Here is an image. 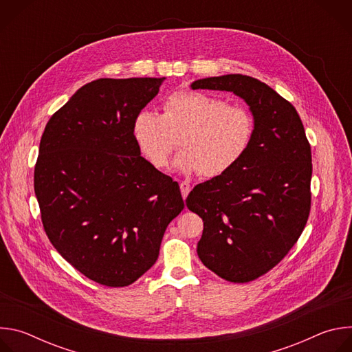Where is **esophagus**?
I'll return each instance as SVG.
<instances>
[{
	"mask_svg": "<svg viewBox=\"0 0 352 352\" xmlns=\"http://www.w3.org/2000/svg\"><path fill=\"white\" fill-rule=\"evenodd\" d=\"M179 188H181V193H182V197H184V199H186V196H188V193H189V190H190V185H189L188 182L182 181V182L179 184Z\"/></svg>",
	"mask_w": 352,
	"mask_h": 352,
	"instance_id": "esophagus-1",
	"label": "esophagus"
}]
</instances>
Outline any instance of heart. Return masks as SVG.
Returning a JSON list of instances; mask_svg holds the SVG:
<instances>
[{
  "mask_svg": "<svg viewBox=\"0 0 352 352\" xmlns=\"http://www.w3.org/2000/svg\"><path fill=\"white\" fill-rule=\"evenodd\" d=\"M133 139L142 156L157 170L174 160L178 171L206 178L221 177L248 153L255 138V118L245 106L205 91L181 90L166 98L163 114L142 110L133 120Z\"/></svg>",
  "mask_w": 352,
  "mask_h": 352,
  "instance_id": "obj_1",
  "label": "heart"
}]
</instances>
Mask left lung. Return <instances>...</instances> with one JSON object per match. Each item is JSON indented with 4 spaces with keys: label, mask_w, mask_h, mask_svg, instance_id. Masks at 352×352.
Segmentation results:
<instances>
[{
    "label": "left lung",
    "mask_w": 352,
    "mask_h": 352,
    "mask_svg": "<svg viewBox=\"0 0 352 352\" xmlns=\"http://www.w3.org/2000/svg\"><path fill=\"white\" fill-rule=\"evenodd\" d=\"M190 87L232 91L255 118V138L245 157L186 197L188 209L204 220L199 259L227 281H252L280 263L307 226L311 144L295 107L252 76L205 78Z\"/></svg>",
    "instance_id": "obj_1"
}]
</instances>
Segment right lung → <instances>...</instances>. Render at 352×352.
<instances>
[{"label": "right lung", "mask_w": 352, "mask_h": 352, "mask_svg": "<svg viewBox=\"0 0 352 352\" xmlns=\"http://www.w3.org/2000/svg\"><path fill=\"white\" fill-rule=\"evenodd\" d=\"M164 78L82 86L43 132L34 193L44 231L87 278L126 287L152 267L184 209L179 186L140 156L133 120Z\"/></svg>", "instance_id": "right-lung-1"}]
</instances>
